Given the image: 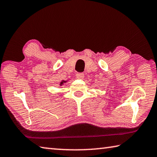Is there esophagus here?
<instances>
[{"label": "esophagus", "mask_w": 157, "mask_h": 157, "mask_svg": "<svg viewBox=\"0 0 157 157\" xmlns=\"http://www.w3.org/2000/svg\"><path fill=\"white\" fill-rule=\"evenodd\" d=\"M76 77L78 79H83L84 77V74L83 73H78L76 74Z\"/></svg>", "instance_id": "esophagus-1"}]
</instances>
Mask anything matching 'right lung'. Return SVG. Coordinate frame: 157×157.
Segmentation results:
<instances>
[{"label": "right lung", "mask_w": 157, "mask_h": 157, "mask_svg": "<svg viewBox=\"0 0 157 157\" xmlns=\"http://www.w3.org/2000/svg\"><path fill=\"white\" fill-rule=\"evenodd\" d=\"M65 82H66V81H62V82L60 83V85H62L63 83H65Z\"/></svg>", "instance_id": "obj_1"}]
</instances>
